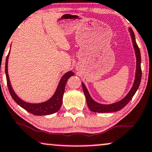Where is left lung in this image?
I'll list each match as a JSON object with an SVG mask.
<instances>
[{"instance_id": "obj_1", "label": "left lung", "mask_w": 152, "mask_h": 152, "mask_svg": "<svg viewBox=\"0 0 152 152\" xmlns=\"http://www.w3.org/2000/svg\"><path fill=\"white\" fill-rule=\"evenodd\" d=\"M129 31L130 32V36L132 38V42L133 44V46L134 48V51H135L136 56V61H137V65H136V73H135V79L133 84V86L131 88L130 91H129L128 94L125 96L122 100L119 102L114 103L111 104H99L94 101L91 98L90 94H89V91L87 89V87H85V84L82 82V88H83L84 93L86 96V100H87V104L88 107L91 111L94 112V113H110V112H115L118 110H121L122 108H124L127 104H128L129 102L132 99V97L136 93L138 87L140 85V82H141L142 78V70H141V55H140V50L138 47L137 44L135 41V37H134V34L131 28H129Z\"/></svg>"}]
</instances>
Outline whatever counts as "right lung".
Returning a JSON list of instances; mask_svg holds the SVG:
<instances>
[{"instance_id": "add662e5", "label": "right lung", "mask_w": 152, "mask_h": 152, "mask_svg": "<svg viewBox=\"0 0 152 152\" xmlns=\"http://www.w3.org/2000/svg\"><path fill=\"white\" fill-rule=\"evenodd\" d=\"M9 53L6 58V61H5V75H6L7 87H8L9 91H10V94L13 100L19 106L23 108L24 109H25L27 111L35 115H50V114L55 113L56 112L58 111L62 106V102H63V96L65 91V84H66L67 80L71 76L74 75V73L72 71H69V72H66L64 75L62 77V78L59 82L58 85L57 89H56L55 94H54L53 96L51 98L48 99L46 102L39 103V104H30V103L25 102L17 96V94L12 89V86L10 85L8 72H7V62H8Z\"/></svg>"}]
</instances>
